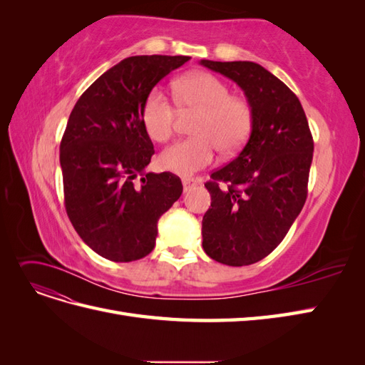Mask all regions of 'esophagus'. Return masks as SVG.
<instances>
[{
	"label": "esophagus",
	"mask_w": 365,
	"mask_h": 365,
	"mask_svg": "<svg viewBox=\"0 0 365 365\" xmlns=\"http://www.w3.org/2000/svg\"><path fill=\"white\" fill-rule=\"evenodd\" d=\"M197 184H200V181H197V180H193V178H184V180H182V187H184V192L190 190L192 187H195V185H197Z\"/></svg>",
	"instance_id": "1"
}]
</instances>
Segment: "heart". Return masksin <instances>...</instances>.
I'll return each mask as SVG.
<instances>
[{
    "mask_svg": "<svg viewBox=\"0 0 365 365\" xmlns=\"http://www.w3.org/2000/svg\"><path fill=\"white\" fill-rule=\"evenodd\" d=\"M176 105L182 114H196L193 138L181 140L164 149L158 158L161 169L192 176L215 160V149L224 155L244 146L252 128L248 101L231 96L230 86L208 73H192L173 85ZM175 106L161 90H153L143 105V125L155 141L169 140L176 121Z\"/></svg>",
    "mask_w": 365,
    "mask_h": 365,
    "instance_id": "b5f03b06",
    "label": "heart"
}]
</instances>
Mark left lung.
Instances as JSON below:
<instances>
[{
  "label": "left lung",
  "instance_id": "obj_1",
  "mask_svg": "<svg viewBox=\"0 0 365 365\" xmlns=\"http://www.w3.org/2000/svg\"><path fill=\"white\" fill-rule=\"evenodd\" d=\"M200 63L236 82L252 108L247 145L205 182L212 204L202 217L207 256L228 267H245L277 248L300 215L314 140L298 97L262 65Z\"/></svg>",
  "mask_w": 365,
  "mask_h": 365
}]
</instances>
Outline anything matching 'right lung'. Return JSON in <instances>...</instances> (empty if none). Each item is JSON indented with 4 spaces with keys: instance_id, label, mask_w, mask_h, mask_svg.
Masks as SVG:
<instances>
[{
    "instance_id": "obj_1",
    "label": "right lung",
    "mask_w": 365,
    "mask_h": 365,
    "mask_svg": "<svg viewBox=\"0 0 365 365\" xmlns=\"http://www.w3.org/2000/svg\"><path fill=\"white\" fill-rule=\"evenodd\" d=\"M189 59L126 58L98 77L70 114L61 141L65 208L77 235L108 260L146 257L158 219L182 193L176 175L145 172L155 150L141 113L152 88Z\"/></svg>"
}]
</instances>
